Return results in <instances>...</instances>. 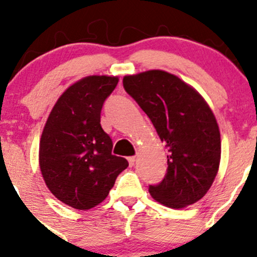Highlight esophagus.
I'll list each match as a JSON object with an SVG mask.
<instances>
[{"label":"esophagus","instance_id":"1","mask_svg":"<svg viewBox=\"0 0 257 257\" xmlns=\"http://www.w3.org/2000/svg\"><path fill=\"white\" fill-rule=\"evenodd\" d=\"M128 162H129V166H131V167L134 166V164H135V156H133V157H129Z\"/></svg>","mask_w":257,"mask_h":257}]
</instances>
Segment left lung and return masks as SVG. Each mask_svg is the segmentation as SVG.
<instances>
[{
    "label": "left lung",
    "mask_w": 257,
    "mask_h": 257,
    "mask_svg": "<svg viewBox=\"0 0 257 257\" xmlns=\"http://www.w3.org/2000/svg\"><path fill=\"white\" fill-rule=\"evenodd\" d=\"M123 87L151 119L168 149V169L150 193L181 209L204 197L220 166V131L213 111L194 88L162 70L125 76Z\"/></svg>",
    "instance_id": "left-lung-1"
}]
</instances>
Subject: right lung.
I'll return each mask as SVG.
<instances>
[{
  "label": "right lung",
  "mask_w": 257,
  "mask_h": 257,
  "mask_svg": "<svg viewBox=\"0 0 257 257\" xmlns=\"http://www.w3.org/2000/svg\"><path fill=\"white\" fill-rule=\"evenodd\" d=\"M118 77L88 76L61 94L40 141V168L47 187L66 205L88 210L101 203L128 161L112 155L100 113Z\"/></svg>",
  "instance_id": "right-lung-1"
}]
</instances>
